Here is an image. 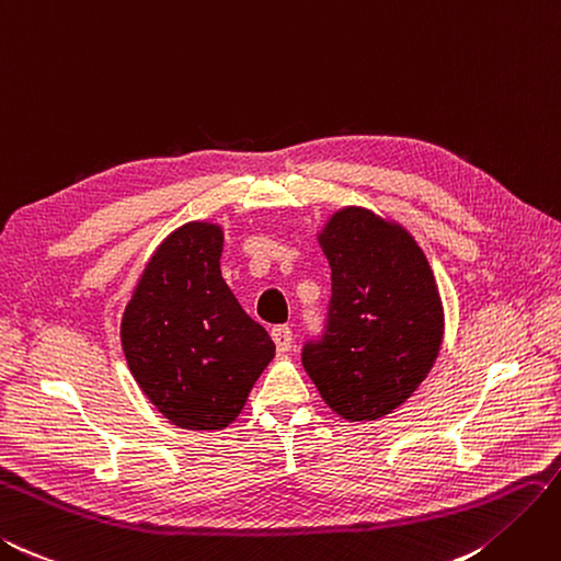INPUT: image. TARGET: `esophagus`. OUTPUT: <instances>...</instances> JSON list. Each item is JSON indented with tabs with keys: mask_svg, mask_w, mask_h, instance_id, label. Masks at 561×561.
I'll list each match as a JSON object with an SVG mask.
<instances>
[{
	"mask_svg": "<svg viewBox=\"0 0 561 561\" xmlns=\"http://www.w3.org/2000/svg\"><path fill=\"white\" fill-rule=\"evenodd\" d=\"M271 340L276 342V350L280 354L293 350V330L287 328V325H276L274 330H271Z\"/></svg>",
	"mask_w": 561,
	"mask_h": 561,
	"instance_id": "obj_1",
	"label": "esophagus"
}]
</instances>
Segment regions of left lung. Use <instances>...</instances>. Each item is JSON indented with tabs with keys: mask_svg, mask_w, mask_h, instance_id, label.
Segmentation results:
<instances>
[{
	"mask_svg": "<svg viewBox=\"0 0 561 561\" xmlns=\"http://www.w3.org/2000/svg\"><path fill=\"white\" fill-rule=\"evenodd\" d=\"M332 299L323 340L301 363L332 413L373 422L397 411L434 368L444 301L411 231L358 205L332 211L318 231Z\"/></svg>",
	"mask_w": 561,
	"mask_h": 561,
	"instance_id": "8db88e82",
	"label": "left lung"
}]
</instances>
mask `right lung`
I'll return each mask as SVG.
<instances>
[{
	"label": "right lung",
	"instance_id": "obj_1",
	"mask_svg": "<svg viewBox=\"0 0 561 561\" xmlns=\"http://www.w3.org/2000/svg\"><path fill=\"white\" fill-rule=\"evenodd\" d=\"M221 224L179 226L150 254L119 323L136 385L191 432L229 427L276 356L268 332L221 278Z\"/></svg>",
	"mask_w": 561,
	"mask_h": 561
}]
</instances>
